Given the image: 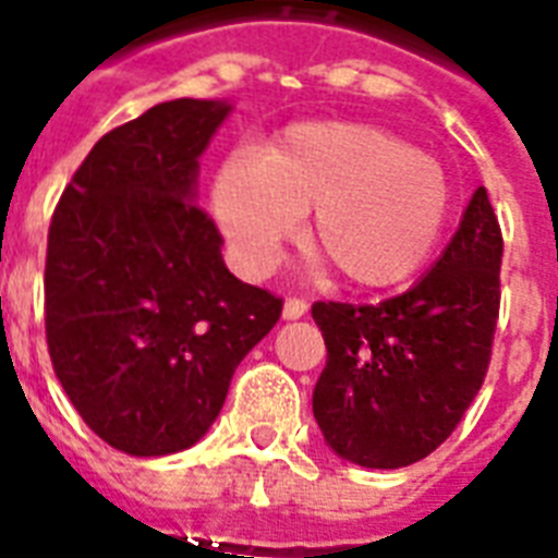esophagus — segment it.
<instances>
[{"label": "esophagus", "mask_w": 558, "mask_h": 558, "mask_svg": "<svg viewBox=\"0 0 558 558\" xmlns=\"http://www.w3.org/2000/svg\"><path fill=\"white\" fill-rule=\"evenodd\" d=\"M306 301H301V298H289L287 303H283V320H298L306 315Z\"/></svg>", "instance_id": "34e87169"}]
</instances>
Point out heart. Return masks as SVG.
<instances>
[{"instance_id": "b5f03b06", "label": "heart", "mask_w": 558, "mask_h": 558, "mask_svg": "<svg viewBox=\"0 0 558 558\" xmlns=\"http://www.w3.org/2000/svg\"><path fill=\"white\" fill-rule=\"evenodd\" d=\"M315 207L310 243L352 287L387 289L427 264L450 211L441 162L366 122L318 120L283 131L266 157L220 166L211 208L238 266L260 278Z\"/></svg>"}]
</instances>
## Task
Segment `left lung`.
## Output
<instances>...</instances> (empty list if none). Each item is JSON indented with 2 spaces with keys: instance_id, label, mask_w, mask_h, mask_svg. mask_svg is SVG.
Masks as SVG:
<instances>
[{
  "instance_id": "8db88e82",
  "label": "left lung",
  "mask_w": 558,
  "mask_h": 558,
  "mask_svg": "<svg viewBox=\"0 0 558 558\" xmlns=\"http://www.w3.org/2000/svg\"><path fill=\"white\" fill-rule=\"evenodd\" d=\"M501 248L478 185L441 257L404 294L375 306H312L326 343L312 412L335 456L398 470L450 438L490 364Z\"/></svg>"
}]
</instances>
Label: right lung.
Returning <instances> with one entry per match:
<instances>
[{
	"label": "right lung",
	"instance_id": "obj_1",
	"mask_svg": "<svg viewBox=\"0 0 558 558\" xmlns=\"http://www.w3.org/2000/svg\"><path fill=\"white\" fill-rule=\"evenodd\" d=\"M232 108L169 99L108 131L53 211V373L85 424L140 459L206 436L234 369L283 306L226 269L223 238L197 206L201 157Z\"/></svg>",
	"mask_w": 558,
	"mask_h": 558
}]
</instances>
